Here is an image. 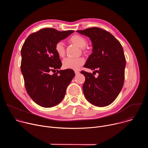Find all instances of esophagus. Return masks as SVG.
<instances>
[{
	"label": "esophagus",
	"mask_w": 148,
	"mask_h": 148,
	"mask_svg": "<svg viewBox=\"0 0 148 148\" xmlns=\"http://www.w3.org/2000/svg\"><path fill=\"white\" fill-rule=\"evenodd\" d=\"M74 72H75V75H78V74L79 73V71H75Z\"/></svg>",
	"instance_id": "34e87169"
}]
</instances>
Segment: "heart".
<instances>
[{"instance_id": "b5f03b06", "label": "heart", "mask_w": 148, "mask_h": 148, "mask_svg": "<svg viewBox=\"0 0 148 148\" xmlns=\"http://www.w3.org/2000/svg\"><path fill=\"white\" fill-rule=\"evenodd\" d=\"M69 41L70 43L76 45L78 47L82 49V50H84V47L87 45V39L83 36L78 34H74L72 36L69 38ZM54 49L59 57L62 58L65 56V47L62 42L59 41L55 45ZM84 62H85V61H84L83 58H67L62 61V67L65 69L78 70L81 66L84 64Z\"/></svg>"}]
</instances>
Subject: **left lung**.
<instances>
[{
	"label": "left lung",
	"mask_w": 148,
	"mask_h": 148,
	"mask_svg": "<svg viewBox=\"0 0 148 148\" xmlns=\"http://www.w3.org/2000/svg\"><path fill=\"white\" fill-rule=\"evenodd\" d=\"M90 38L92 53L84 67L98 73V77L84 71L82 90L87 100L97 107L111 104L121 92L124 82L126 60L119 41L110 33L98 27L77 30Z\"/></svg>",
	"instance_id": "8db88e82"
}]
</instances>
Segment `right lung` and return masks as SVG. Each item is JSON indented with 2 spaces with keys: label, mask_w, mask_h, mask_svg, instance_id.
Masks as SVG:
<instances>
[{
  "label": "right lung",
  "mask_w": 148,
  "mask_h": 148,
  "mask_svg": "<svg viewBox=\"0 0 148 148\" xmlns=\"http://www.w3.org/2000/svg\"><path fill=\"white\" fill-rule=\"evenodd\" d=\"M74 30L41 29L29 35L21 50V71L27 94L38 105L50 108L64 98L67 86L75 76L71 69L60 70L62 63L55 51L57 43ZM57 70L53 75L51 71Z\"/></svg>",
  "instance_id": "add662e5"
}]
</instances>
